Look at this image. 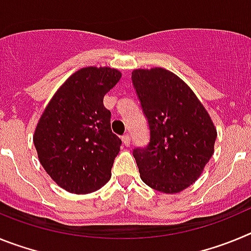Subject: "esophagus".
<instances>
[{
    "instance_id": "1",
    "label": "esophagus",
    "mask_w": 251,
    "mask_h": 251,
    "mask_svg": "<svg viewBox=\"0 0 251 251\" xmlns=\"http://www.w3.org/2000/svg\"><path fill=\"white\" fill-rule=\"evenodd\" d=\"M122 139H123V143L126 146H129L130 145V137H129V134H124L123 137H122Z\"/></svg>"
}]
</instances>
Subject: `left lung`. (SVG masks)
I'll use <instances>...</instances> for the list:
<instances>
[{
	"mask_svg": "<svg viewBox=\"0 0 251 251\" xmlns=\"http://www.w3.org/2000/svg\"><path fill=\"white\" fill-rule=\"evenodd\" d=\"M132 81L150 127V143L133 150L142 181L165 194L181 192L200 177L214 154V123L174 73L137 69Z\"/></svg>",
	"mask_w": 251,
	"mask_h": 251,
	"instance_id": "left-lung-1",
	"label": "left lung"
}]
</instances>
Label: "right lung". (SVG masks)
<instances>
[{
  "label": "right lung",
  "instance_id": "obj_1",
  "mask_svg": "<svg viewBox=\"0 0 251 251\" xmlns=\"http://www.w3.org/2000/svg\"><path fill=\"white\" fill-rule=\"evenodd\" d=\"M117 69L88 66L60 86L44 110L34 134L40 163L72 194H89L112 176L122 141L110 129L104 95L118 83Z\"/></svg>",
  "mask_w": 251,
  "mask_h": 251
}]
</instances>
